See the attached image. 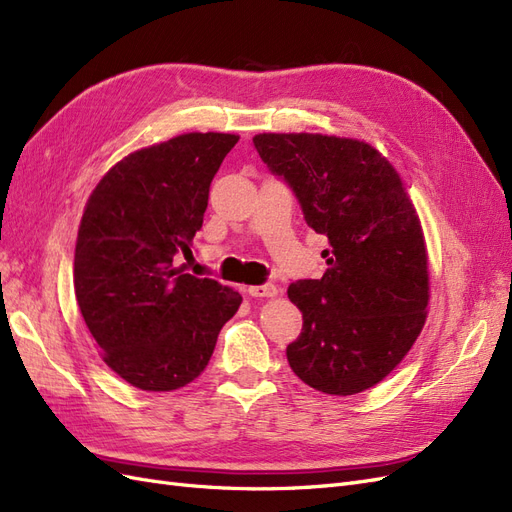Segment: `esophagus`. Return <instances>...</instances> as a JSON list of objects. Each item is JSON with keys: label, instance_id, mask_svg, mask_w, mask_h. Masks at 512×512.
<instances>
[{"label": "esophagus", "instance_id": "34e87169", "mask_svg": "<svg viewBox=\"0 0 512 512\" xmlns=\"http://www.w3.org/2000/svg\"><path fill=\"white\" fill-rule=\"evenodd\" d=\"M247 292L252 294V297H277V286L275 284H262V286H250Z\"/></svg>", "mask_w": 512, "mask_h": 512}]
</instances>
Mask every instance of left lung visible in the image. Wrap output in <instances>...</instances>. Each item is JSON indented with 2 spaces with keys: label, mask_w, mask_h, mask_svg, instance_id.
Returning a JSON list of instances; mask_svg holds the SVG:
<instances>
[{
  "label": "left lung",
  "mask_w": 512,
  "mask_h": 512,
  "mask_svg": "<svg viewBox=\"0 0 512 512\" xmlns=\"http://www.w3.org/2000/svg\"><path fill=\"white\" fill-rule=\"evenodd\" d=\"M260 160L329 239L327 273L288 288L303 331L286 348L294 374L327 395H354L401 363L427 318L421 222L397 170L374 147L322 134H256Z\"/></svg>",
  "instance_id": "left-lung-1"
}]
</instances>
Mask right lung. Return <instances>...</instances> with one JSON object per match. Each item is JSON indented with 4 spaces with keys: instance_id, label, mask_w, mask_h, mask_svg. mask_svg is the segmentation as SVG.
<instances>
[{
    "instance_id": "right-lung-1",
    "label": "right lung",
    "mask_w": 512,
    "mask_h": 512,
    "mask_svg": "<svg viewBox=\"0 0 512 512\" xmlns=\"http://www.w3.org/2000/svg\"><path fill=\"white\" fill-rule=\"evenodd\" d=\"M239 136L192 132L130 153L89 196L74 292L104 363L143 391L200 376L241 294L177 267L203 226L211 181Z\"/></svg>"
}]
</instances>
